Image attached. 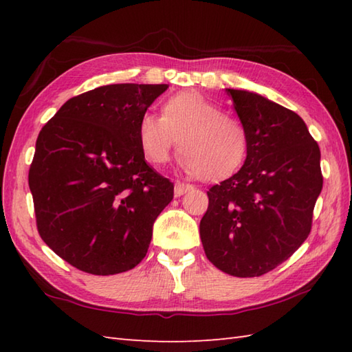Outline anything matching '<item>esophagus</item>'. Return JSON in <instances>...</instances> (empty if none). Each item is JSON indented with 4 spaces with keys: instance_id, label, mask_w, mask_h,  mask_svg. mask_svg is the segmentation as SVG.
Returning <instances> with one entry per match:
<instances>
[{
    "instance_id": "esophagus-1",
    "label": "esophagus",
    "mask_w": 352,
    "mask_h": 352,
    "mask_svg": "<svg viewBox=\"0 0 352 352\" xmlns=\"http://www.w3.org/2000/svg\"><path fill=\"white\" fill-rule=\"evenodd\" d=\"M192 189V186L190 184H186V183H175V186H174V193H175V197H182V195H184L186 192H189Z\"/></svg>"
}]
</instances>
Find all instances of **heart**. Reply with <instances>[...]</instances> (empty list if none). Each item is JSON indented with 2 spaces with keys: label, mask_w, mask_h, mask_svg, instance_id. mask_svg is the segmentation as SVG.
<instances>
[{
  "label": "heart",
  "mask_w": 352,
  "mask_h": 352,
  "mask_svg": "<svg viewBox=\"0 0 352 352\" xmlns=\"http://www.w3.org/2000/svg\"><path fill=\"white\" fill-rule=\"evenodd\" d=\"M138 139L145 159L160 166L178 140L186 172L203 180H221L242 166L248 131L241 119L198 92H180L162 104V116L142 115Z\"/></svg>",
  "instance_id": "b5f03b06"
}]
</instances>
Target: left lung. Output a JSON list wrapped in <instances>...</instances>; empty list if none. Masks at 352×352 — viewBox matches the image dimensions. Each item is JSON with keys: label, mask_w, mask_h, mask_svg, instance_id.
<instances>
[{"label": "left lung", "mask_w": 352, "mask_h": 352, "mask_svg": "<svg viewBox=\"0 0 352 352\" xmlns=\"http://www.w3.org/2000/svg\"><path fill=\"white\" fill-rule=\"evenodd\" d=\"M248 131L241 170L207 192L199 222L204 252L222 272L265 275L309 237L322 190L320 151L295 111L248 91L227 89Z\"/></svg>", "instance_id": "1"}]
</instances>
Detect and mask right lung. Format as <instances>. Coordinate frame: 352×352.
<instances>
[{
  "mask_svg": "<svg viewBox=\"0 0 352 352\" xmlns=\"http://www.w3.org/2000/svg\"><path fill=\"white\" fill-rule=\"evenodd\" d=\"M168 85H109L66 101L42 126L28 170L36 227L58 257L92 275L130 271L174 184L148 166L138 139Z\"/></svg>",
  "mask_w": 352,
  "mask_h": 352,
  "instance_id": "obj_1",
  "label": "right lung"
}]
</instances>
